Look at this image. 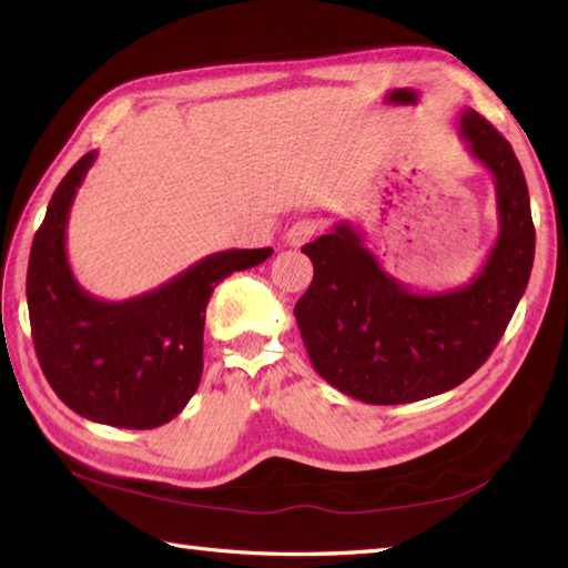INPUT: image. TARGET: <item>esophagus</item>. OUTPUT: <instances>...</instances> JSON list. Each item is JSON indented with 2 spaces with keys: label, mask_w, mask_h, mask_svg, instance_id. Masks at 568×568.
I'll return each instance as SVG.
<instances>
[{
  "label": "esophagus",
  "mask_w": 568,
  "mask_h": 568,
  "mask_svg": "<svg viewBox=\"0 0 568 568\" xmlns=\"http://www.w3.org/2000/svg\"><path fill=\"white\" fill-rule=\"evenodd\" d=\"M320 232V222H315V220H300V222H295L291 229H287V236H285V241H287V246H305L307 241L315 236Z\"/></svg>",
  "instance_id": "obj_1"
}]
</instances>
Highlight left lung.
I'll return each mask as SVG.
<instances>
[{
	"mask_svg": "<svg viewBox=\"0 0 568 568\" xmlns=\"http://www.w3.org/2000/svg\"><path fill=\"white\" fill-rule=\"evenodd\" d=\"M458 134L496 180L498 239L468 285L413 293L383 271L348 222L303 246L315 277L295 320L312 366L348 397L403 405L456 388L486 364L513 320L535 261V224L513 146L474 110Z\"/></svg>",
	"mask_w": 568,
	"mask_h": 568,
	"instance_id": "1",
	"label": "left lung"
}]
</instances>
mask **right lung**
Here are the masks:
<instances>
[{
  "mask_svg": "<svg viewBox=\"0 0 568 568\" xmlns=\"http://www.w3.org/2000/svg\"><path fill=\"white\" fill-rule=\"evenodd\" d=\"M98 151L60 180L33 236L27 303L36 356L55 395L78 415L122 429H153L183 413L202 378L204 310L226 275L273 248H229L151 293L106 303L82 291L65 251L72 200Z\"/></svg>",
  "mask_w": 568,
  "mask_h": 568,
  "instance_id": "1",
  "label": "right lung"
}]
</instances>
